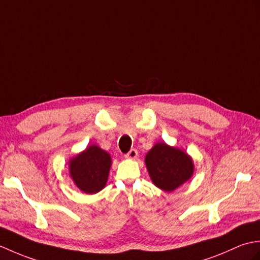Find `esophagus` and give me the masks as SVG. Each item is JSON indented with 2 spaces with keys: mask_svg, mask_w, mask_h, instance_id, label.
Returning <instances> with one entry per match:
<instances>
[{
  "mask_svg": "<svg viewBox=\"0 0 260 260\" xmlns=\"http://www.w3.org/2000/svg\"><path fill=\"white\" fill-rule=\"evenodd\" d=\"M138 155V151L136 149H131L130 151L125 154V158L126 159H136Z\"/></svg>",
  "mask_w": 260,
  "mask_h": 260,
  "instance_id": "obj_1",
  "label": "esophagus"
}]
</instances>
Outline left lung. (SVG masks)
I'll return each instance as SVG.
<instances>
[{"label": "left lung", "mask_w": 260, "mask_h": 260, "mask_svg": "<svg viewBox=\"0 0 260 260\" xmlns=\"http://www.w3.org/2000/svg\"><path fill=\"white\" fill-rule=\"evenodd\" d=\"M145 162L154 186L171 192L193 175V162L182 150L158 142L147 153Z\"/></svg>", "instance_id": "1"}]
</instances>
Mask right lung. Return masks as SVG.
I'll use <instances>...</instances> for the list:
<instances>
[{
  "label": "right lung",
  "instance_id": "1",
  "mask_svg": "<svg viewBox=\"0 0 260 260\" xmlns=\"http://www.w3.org/2000/svg\"><path fill=\"white\" fill-rule=\"evenodd\" d=\"M111 162L110 154L92 145L69 161V172L81 191L96 193L106 186Z\"/></svg>",
  "mask_w": 260,
  "mask_h": 260
}]
</instances>
